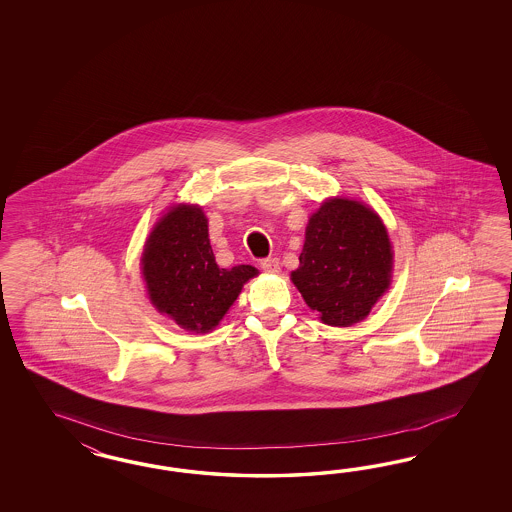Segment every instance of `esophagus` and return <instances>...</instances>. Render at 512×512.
<instances>
[{"label":"esophagus","mask_w":512,"mask_h":512,"mask_svg":"<svg viewBox=\"0 0 512 512\" xmlns=\"http://www.w3.org/2000/svg\"><path fill=\"white\" fill-rule=\"evenodd\" d=\"M261 268H263L264 272H268V274H278L279 261L276 257H268V259L261 261Z\"/></svg>","instance_id":"esophagus-1"}]
</instances>
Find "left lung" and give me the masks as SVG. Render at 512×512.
Masks as SVG:
<instances>
[{
    "label": "left lung",
    "mask_w": 512,
    "mask_h": 512,
    "mask_svg": "<svg viewBox=\"0 0 512 512\" xmlns=\"http://www.w3.org/2000/svg\"><path fill=\"white\" fill-rule=\"evenodd\" d=\"M392 259L381 217L364 202L336 197L310 217L291 279L325 325L351 326L385 295Z\"/></svg>",
    "instance_id": "1"
}]
</instances>
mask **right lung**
I'll return each mask as SVG.
<instances>
[{
    "label": "right lung",
    "mask_w": 512,
    "mask_h": 512,
    "mask_svg": "<svg viewBox=\"0 0 512 512\" xmlns=\"http://www.w3.org/2000/svg\"><path fill=\"white\" fill-rule=\"evenodd\" d=\"M150 302L189 332L219 325L257 268H219L208 238V219L195 204H178L155 223L142 253Z\"/></svg>",
    "instance_id": "add662e5"
}]
</instances>
